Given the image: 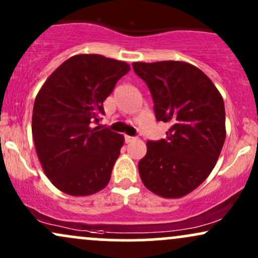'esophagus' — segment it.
I'll return each mask as SVG.
<instances>
[{"label": "esophagus", "mask_w": 258, "mask_h": 258, "mask_svg": "<svg viewBox=\"0 0 258 258\" xmlns=\"http://www.w3.org/2000/svg\"><path fill=\"white\" fill-rule=\"evenodd\" d=\"M135 140H136V138H133V136L125 135V142H126V144H129V142H133V141H135Z\"/></svg>", "instance_id": "obj_1"}]
</instances>
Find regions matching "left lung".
Returning a JSON list of instances; mask_svg holds the SVG:
<instances>
[{
	"mask_svg": "<svg viewBox=\"0 0 258 258\" xmlns=\"http://www.w3.org/2000/svg\"><path fill=\"white\" fill-rule=\"evenodd\" d=\"M133 69L152 94L157 120L170 125L165 139L147 141L140 177L154 195L181 198L204 182L219 159L226 139L223 99L188 62H133Z\"/></svg>",
	"mask_w": 258,
	"mask_h": 258,
	"instance_id": "1",
	"label": "left lung"
}]
</instances>
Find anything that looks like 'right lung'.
Instances as JSON below:
<instances>
[{"label":"right lung","mask_w":258,"mask_h":258,"mask_svg":"<svg viewBox=\"0 0 258 258\" xmlns=\"http://www.w3.org/2000/svg\"><path fill=\"white\" fill-rule=\"evenodd\" d=\"M129 65L98 54L63 61L44 82L32 112V138L50 182L66 195L82 197L107 186L124 144L123 135L92 128L104 101Z\"/></svg>","instance_id":"1"}]
</instances>
